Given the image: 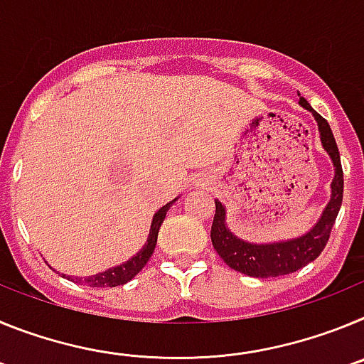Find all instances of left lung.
<instances>
[{
	"label": "left lung",
	"instance_id": "1",
	"mask_svg": "<svg viewBox=\"0 0 364 364\" xmlns=\"http://www.w3.org/2000/svg\"><path fill=\"white\" fill-rule=\"evenodd\" d=\"M299 104L314 114L317 127H319L321 144H323L324 151L330 154L333 167H336V175L332 180V197H330V202L324 208L317 224L308 233L301 235L297 239L269 244L246 242L231 233L226 224V208L222 205V202L215 200L217 210H215L213 226H211L213 247L231 269L250 275V277L268 279L288 275L317 259L330 239V231H332L341 202H343V167H341L339 149H337L332 129L319 112L311 109L306 100L301 98Z\"/></svg>",
	"mask_w": 364,
	"mask_h": 364
}]
</instances>
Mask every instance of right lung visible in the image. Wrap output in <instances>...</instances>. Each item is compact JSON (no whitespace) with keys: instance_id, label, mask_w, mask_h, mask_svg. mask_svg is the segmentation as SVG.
I'll list each match as a JSON object with an SVG mask.
<instances>
[{"instance_id":"add662e5","label":"right lung","mask_w":364,"mask_h":364,"mask_svg":"<svg viewBox=\"0 0 364 364\" xmlns=\"http://www.w3.org/2000/svg\"><path fill=\"white\" fill-rule=\"evenodd\" d=\"M175 202L176 198L171 202H167L166 205H162V208L154 213L146 246H144L142 250L133 257V259H129L127 262H124V264L120 266H114V268L107 269V272L96 273V275H91V277H85L83 279V282H85L87 286H91V288H114V286H122L125 284V282H129L131 279H133L134 275H136V273L147 264V260H149L151 255H153L154 246H156V239H159L160 226H162L164 218H166L167 210H169ZM62 277H65L63 273H62ZM67 279H70V281H82V279L78 277L76 279L67 277Z\"/></svg>"}]
</instances>
